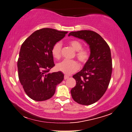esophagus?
Wrapping results in <instances>:
<instances>
[{"label":"esophagus","instance_id":"esophagus-1","mask_svg":"<svg viewBox=\"0 0 132 132\" xmlns=\"http://www.w3.org/2000/svg\"><path fill=\"white\" fill-rule=\"evenodd\" d=\"M69 78V76H68V75H64V80H66V79H68V78Z\"/></svg>","mask_w":132,"mask_h":132}]
</instances>
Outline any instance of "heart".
<instances>
[{
  "instance_id": "b5f03b06",
  "label": "heart",
  "mask_w": 132,
  "mask_h": 132,
  "mask_svg": "<svg viewBox=\"0 0 132 132\" xmlns=\"http://www.w3.org/2000/svg\"><path fill=\"white\" fill-rule=\"evenodd\" d=\"M69 44L76 51L75 55L78 60L82 64L87 62L90 57V54L87 49L83 48L82 43L77 40H74L69 41ZM61 44L59 42L55 43L52 47V54L53 57L57 60L60 59L61 57ZM56 68L64 74L70 75L79 69V64L75 60H64L58 63L56 66Z\"/></svg>"
}]
</instances>
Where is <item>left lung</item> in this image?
Returning a JSON list of instances; mask_svg holds the SVG:
<instances>
[{
	"label": "left lung",
	"instance_id": "obj_1",
	"mask_svg": "<svg viewBox=\"0 0 132 132\" xmlns=\"http://www.w3.org/2000/svg\"><path fill=\"white\" fill-rule=\"evenodd\" d=\"M70 36L84 40L90 48L89 60L82 70L72 76L76 86L71 90L75 102L90 105L103 96L110 82L112 71L111 50L101 36L92 30L72 32Z\"/></svg>",
	"mask_w": 132,
	"mask_h": 132
}]
</instances>
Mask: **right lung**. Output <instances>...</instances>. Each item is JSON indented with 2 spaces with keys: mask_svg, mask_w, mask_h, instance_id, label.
<instances>
[{
  "mask_svg": "<svg viewBox=\"0 0 132 132\" xmlns=\"http://www.w3.org/2000/svg\"><path fill=\"white\" fill-rule=\"evenodd\" d=\"M67 33L43 28L33 32L22 44L18 61V76L30 99L38 102L49 99L54 95L56 86L63 80L62 72L49 71L55 66L52 47Z\"/></svg>",
  "mask_w": 132,
  "mask_h": 132,
  "instance_id": "obj_1",
  "label": "right lung"
}]
</instances>
